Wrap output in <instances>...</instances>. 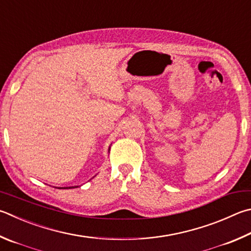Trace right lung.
<instances>
[{"label":"right lung","instance_id":"obj_1","mask_svg":"<svg viewBox=\"0 0 251 251\" xmlns=\"http://www.w3.org/2000/svg\"><path fill=\"white\" fill-rule=\"evenodd\" d=\"M74 186H70V188H58V189H72Z\"/></svg>","mask_w":251,"mask_h":251}]
</instances>
